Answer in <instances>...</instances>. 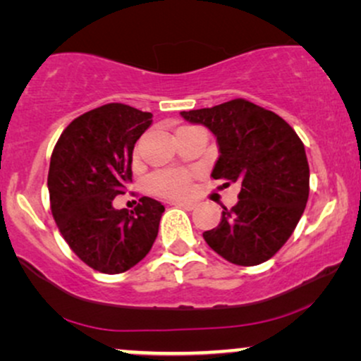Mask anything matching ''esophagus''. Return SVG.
<instances>
[{
    "label": "esophagus",
    "instance_id": "obj_1",
    "mask_svg": "<svg viewBox=\"0 0 361 361\" xmlns=\"http://www.w3.org/2000/svg\"><path fill=\"white\" fill-rule=\"evenodd\" d=\"M172 204L177 207H182V209H188V211H192L194 207H196L194 202H188V201H176V202H172Z\"/></svg>",
    "mask_w": 361,
    "mask_h": 361
}]
</instances>
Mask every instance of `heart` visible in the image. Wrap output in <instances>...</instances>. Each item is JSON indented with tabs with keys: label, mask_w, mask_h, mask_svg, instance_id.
<instances>
[{
	"label": "heart",
	"mask_w": 361,
	"mask_h": 361,
	"mask_svg": "<svg viewBox=\"0 0 361 361\" xmlns=\"http://www.w3.org/2000/svg\"><path fill=\"white\" fill-rule=\"evenodd\" d=\"M192 179V172L180 171V169L159 171L148 177V190L160 197L179 199L189 192Z\"/></svg>",
	"instance_id": "heart-1"
}]
</instances>
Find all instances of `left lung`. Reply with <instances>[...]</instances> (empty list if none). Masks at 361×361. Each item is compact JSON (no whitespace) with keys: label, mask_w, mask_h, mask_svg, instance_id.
I'll return each instance as SVG.
<instances>
[{"label":"left lung","mask_w":361,"mask_h":361,"mask_svg":"<svg viewBox=\"0 0 361 361\" xmlns=\"http://www.w3.org/2000/svg\"><path fill=\"white\" fill-rule=\"evenodd\" d=\"M214 133L218 162L211 176L240 182V201L223 206L206 243L235 265L264 264L290 238L309 197V164L302 140L279 114L243 97L213 108L182 111Z\"/></svg>","instance_id":"left-lung-1"}]
</instances>
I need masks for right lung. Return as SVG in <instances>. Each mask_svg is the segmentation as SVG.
Here are the masks:
<instances>
[{
    "instance_id": "right-lung-1",
    "label": "right lung",
    "mask_w": 361,
    "mask_h": 361,
    "mask_svg": "<svg viewBox=\"0 0 361 361\" xmlns=\"http://www.w3.org/2000/svg\"><path fill=\"white\" fill-rule=\"evenodd\" d=\"M150 125L152 113L109 103L75 118L54 147L52 216L72 252L97 272L130 270L159 235L162 202L143 196L133 211L113 207L131 182L135 143Z\"/></svg>"
}]
</instances>
